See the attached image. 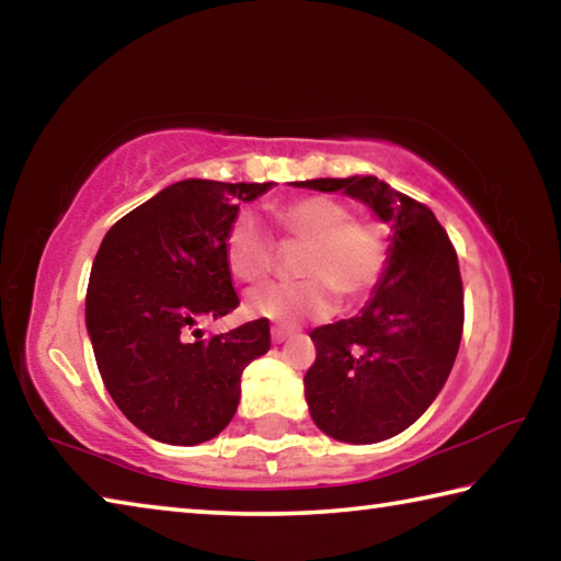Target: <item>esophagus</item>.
<instances>
[{
  "mask_svg": "<svg viewBox=\"0 0 561 561\" xmlns=\"http://www.w3.org/2000/svg\"><path fill=\"white\" fill-rule=\"evenodd\" d=\"M291 336V329L287 327H272V341L274 344H282V341H287Z\"/></svg>",
  "mask_w": 561,
  "mask_h": 561,
  "instance_id": "1",
  "label": "esophagus"
}]
</instances>
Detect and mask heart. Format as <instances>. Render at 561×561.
I'll list each match as a JSON object with an SVG mask.
<instances>
[{
    "label": "heart",
    "mask_w": 561,
    "mask_h": 561,
    "mask_svg": "<svg viewBox=\"0 0 561 561\" xmlns=\"http://www.w3.org/2000/svg\"><path fill=\"white\" fill-rule=\"evenodd\" d=\"M274 222L291 240L304 242L297 272L304 279L270 282L247 294L252 317L297 327L327 319L341 299L356 301L371 291L388 262L381 227L351 220L346 205L331 197H299L274 210ZM227 267L242 282L264 277L272 267V242L252 213L237 215L225 237Z\"/></svg>",
    "instance_id": "1"
}]
</instances>
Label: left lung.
<instances>
[{
  "label": "left lung",
  "instance_id": "left-lung-1",
  "mask_svg": "<svg viewBox=\"0 0 561 561\" xmlns=\"http://www.w3.org/2000/svg\"><path fill=\"white\" fill-rule=\"evenodd\" d=\"M344 193L391 225L381 279L360 314L311 331L317 360L304 396L329 438L371 445L428 411L450 376L462 336V282L448 234L423 203L376 175L297 183Z\"/></svg>",
  "mask_w": 561,
  "mask_h": 561
}]
</instances>
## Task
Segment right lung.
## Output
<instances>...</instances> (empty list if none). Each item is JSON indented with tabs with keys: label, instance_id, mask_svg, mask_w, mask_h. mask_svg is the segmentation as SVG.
Masks as SVG:
<instances>
[{
	"label": "right lung",
	"instance_id": "add662e5",
	"mask_svg": "<svg viewBox=\"0 0 561 561\" xmlns=\"http://www.w3.org/2000/svg\"><path fill=\"white\" fill-rule=\"evenodd\" d=\"M272 185L180 180L103 237L87 291L89 339L106 391L153 440L220 435L240 405L247 364L270 351L267 319L207 339L197 324L240 304L225 237L240 203Z\"/></svg>",
	"mask_w": 561,
	"mask_h": 561
}]
</instances>
